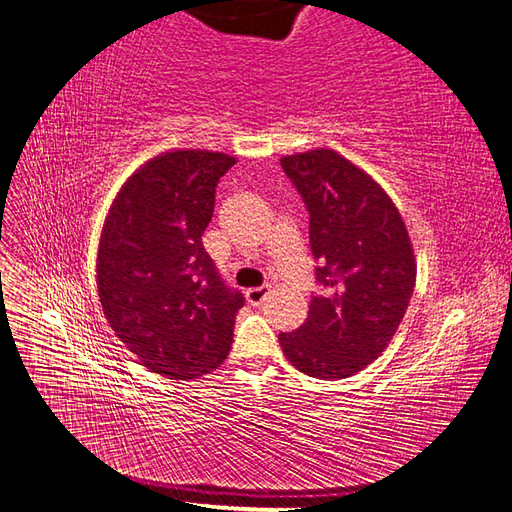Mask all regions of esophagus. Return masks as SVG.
Returning a JSON list of instances; mask_svg holds the SVG:
<instances>
[{
    "label": "esophagus",
    "instance_id": "esophagus-1",
    "mask_svg": "<svg viewBox=\"0 0 512 512\" xmlns=\"http://www.w3.org/2000/svg\"><path fill=\"white\" fill-rule=\"evenodd\" d=\"M267 292H269V286L250 288V290H245V299H247V303H250V305H260L262 301H265Z\"/></svg>",
    "mask_w": 512,
    "mask_h": 512
}]
</instances>
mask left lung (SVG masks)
Returning a JSON list of instances; mask_svg holds the SVG:
<instances>
[{"mask_svg": "<svg viewBox=\"0 0 512 512\" xmlns=\"http://www.w3.org/2000/svg\"><path fill=\"white\" fill-rule=\"evenodd\" d=\"M280 162L309 213L324 288L280 344L303 374L348 378L378 359L406 314L416 282L408 230L389 194L339 153L314 149Z\"/></svg>", "mask_w": 512, "mask_h": 512, "instance_id": "left-lung-1", "label": "left lung"}]
</instances>
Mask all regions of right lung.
Masks as SVG:
<instances>
[{"mask_svg": "<svg viewBox=\"0 0 512 512\" xmlns=\"http://www.w3.org/2000/svg\"><path fill=\"white\" fill-rule=\"evenodd\" d=\"M237 160L175 149L121 185L98 247V294L115 335L153 374L198 378L232 344L243 294L228 288L205 252L215 188Z\"/></svg>", "mask_w": 512, "mask_h": 512, "instance_id": "obj_1", "label": "right lung"}]
</instances>
